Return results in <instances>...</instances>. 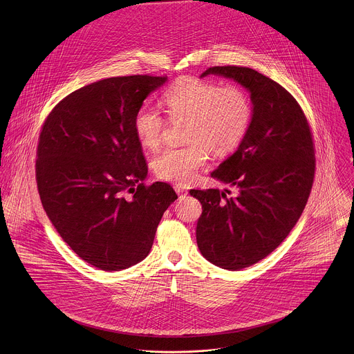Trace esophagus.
Returning <instances> with one entry per match:
<instances>
[{
	"label": "esophagus",
	"instance_id": "obj_1",
	"mask_svg": "<svg viewBox=\"0 0 354 354\" xmlns=\"http://www.w3.org/2000/svg\"><path fill=\"white\" fill-rule=\"evenodd\" d=\"M174 189H176V192H177V195L180 196V198H184L187 194H188V191H187V188L185 187H183V185H180V184H177L176 187H174Z\"/></svg>",
	"mask_w": 354,
	"mask_h": 354
}]
</instances>
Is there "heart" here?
<instances>
[{"mask_svg":"<svg viewBox=\"0 0 354 354\" xmlns=\"http://www.w3.org/2000/svg\"><path fill=\"white\" fill-rule=\"evenodd\" d=\"M162 103L171 122H185L187 145L169 147L152 160L158 178L188 184L205 165L208 151L223 156L236 151L245 140L253 120L250 94L237 84L185 76L170 84ZM165 117L152 107H140L133 117V131L140 145L155 150L163 139Z\"/></svg>","mask_w":354,"mask_h":354,"instance_id":"heart-1","label":"heart"}]
</instances>
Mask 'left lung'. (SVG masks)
<instances>
[{"label":"left lung","mask_w":354,"mask_h":354,"mask_svg":"<svg viewBox=\"0 0 354 354\" xmlns=\"http://www.w3.org/2000/svg\"><path fill=\"white\" fill-rule=\"evenodd\" d=\"M250 90L251 129L239 150L211 171L234 185L237 196L219 189H191L202 203L196 241L212 264L237 271L268 256L301 216L315 178V143L301 106L281 84L245 66H211ZM227 192V191H226Z\"/></svg>","instance_id":"8db88e82"}]
</instances>
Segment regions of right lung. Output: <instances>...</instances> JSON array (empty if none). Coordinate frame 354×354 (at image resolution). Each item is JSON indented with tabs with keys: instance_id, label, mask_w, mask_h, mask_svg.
Returning <instances> with one entry per match:
<instances>
[{
	"instance_id": "1",
	"label": "right lung",
	"mask_w": 354,
	"mask_h": 354,
	"mask_svg": "<svg viewBox=\"0 0 354 354\" xmlns=\"http://www.w3.org/2000/svg\"><path fill=\"white\" fill-rule=\"evenodd\" d=\"M166 79L132 75L84 86L53 107L38 138L42 205L71 250L104 271L147 257L177 199L167 183H143L149 166L133 131L136 111Z\"/></svg>"
}]
</instances>
